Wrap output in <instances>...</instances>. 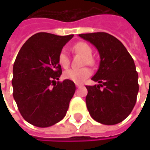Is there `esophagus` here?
<instances>
[{
    "label": "esophagus",
    "mask_w": 150,
    "mask_h": 150,
    "mask_svg": "<svg viewBox=\"0 0 150 150\" xmlns=\"http://www.w3.org/2000/svg\"><path fill=\"white\" fill-rule=\"evenodd\" d=\"M81 87H83L82 84H76V88H81Z\"/></svg>",
    "instance_id": "obj_1"
}]
</instances>
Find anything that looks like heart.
I'll return each mask as SVG.
<instances>
[{
    "mask_svg": "<svg viewBox=\"0 0 150 150\" xmlns=\"http://www.w3.org/2000/svg\"><path fill=\"white\" fill-rule=\"evenodd\" d=\"M73 49L75 52L81 54L85 56L84 64L93 65L95 63L94 59L91 57L92 49L88 43L84 42H79L76 43L73 46ZM58 61L60 65L63 68H67L70 65V58H69L67 51L65 49L62 50L59 53L58 57ZM91 75V69L88 67H83L79 69H69L63 73L64 78L69 80H71L76 83H81L85 81L86 79H88Z\"/></svg>",
    "mask_w": 150,
    "mask_h": 150,
    "instance_id": "1",
    "label": "heart"
}]
</instances>
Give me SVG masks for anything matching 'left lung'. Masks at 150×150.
<instances>
[{"instance_id":"8db88e82","label":"left lung","mask_w":150,"mask_h":150,"mask_svg":"<svg viewBox=\"0 0 150 150\" xmlns=\"http://www.w3.org/2000/svg\"><path fill=\"white\" fill-rule=\"evenodd\" d=\"M79 36L93 44L100 57L99 69L91 78L100 84L86 86L88 112L103 125L121 122L133 109L139 91L138 74L132 56L120 41L108 33Z\"/></svg>"}]
</instances>
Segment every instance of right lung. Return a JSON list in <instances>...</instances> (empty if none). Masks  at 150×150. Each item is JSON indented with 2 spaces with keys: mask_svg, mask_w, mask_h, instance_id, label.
Masks as SVG:
<instances>
[{
  "mask_svg": "<svg viewBox=\"0 0 150 150\" xmlns=\"http://www.w3.org/2000/svg\"><path fill=\"white\" fill-rule=\"evenodd\" d=\"M73 36L38 33L18 52L13 68V96L22 117L33 125H54L68 110L75 85L69 79L57 82L62 75L58 57Z\"/></svg>",
  "mask_w": 150,
  "mask_h": 150,
  "instance_id": "1",
  "label": "right lung"
}]
</instances>
